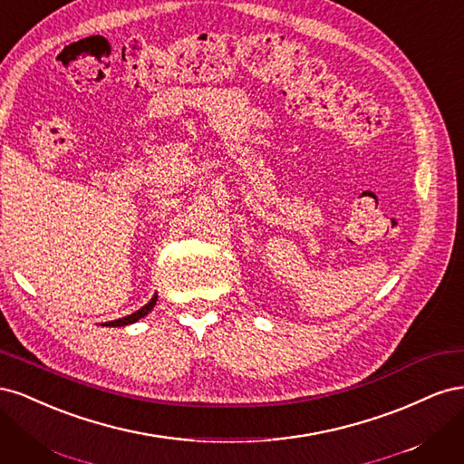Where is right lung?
<instances>
[{
    "label": "right lung",
    "instance_id": "1",
    "mask_svg": "<svg viewBox=\"0 0 464 464\" xmlns=\"http://www.w3.org/2000/svg\"><path fill=\"white\" fill-rule=\"evenodd\" d=\"M157 294H154V296L150 298V302L149 304H145L141 310H137L135 314H131V315H125V317H121V319H114V321H106V323H102L104 327H125V325H131V323H135V321H139L141 317H145L149 312H152V307L157 305Z\"/></svg>",
    "mask_w": 464,
    "mask_h": 464
}]
</instances>
